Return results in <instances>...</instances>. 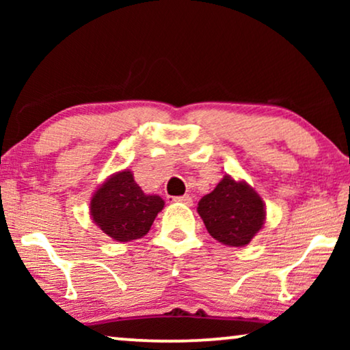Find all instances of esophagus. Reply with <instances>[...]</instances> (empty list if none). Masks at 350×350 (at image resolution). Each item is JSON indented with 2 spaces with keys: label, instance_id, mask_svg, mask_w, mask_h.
<instances>
[{
  "label": "esophagus",
  "instance_id": "34e87169",
  "mask_svg": "<svg viewBox=\"0 0 350 350\" xmlns=\"http://www.w3.org/2000/svg\"><path fill=\"white\" fill-rule=\"evenodd\" d=\"M174 202H181L185 205H193V199H191V196H176V198H174Z\"/></svg>",
  "mask_w": 350,
  "mask_h": 350
}]
</instances>
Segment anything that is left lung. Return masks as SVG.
Instances as JSON below:
<instances>
[{
  "label": "left lung",
  "mask_w": 350,
  "mask_h": 350,
  "mask_svg": "<svg viewBox=\"0 0 350 350\" xmlns=\"http://www.w3.org/2000/svg\"><path fill=\"white\" fill-rule=\"evenodd\" d=\"M198 213L210 236L228 247L250 243L266 219L261 196L245 181H236L229 175L199 200Z\"/></svg>",
  "instance_id": "left-lung-1"
}]
</instances>
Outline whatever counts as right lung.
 Instances as JSON below:
<instances>
[{"instance_id":"1","label":"right lung","mask_w":350,"mask_h":350,"mask_svg":"<svg viewBox=\"0 0 350 350\" xmlns=\"http://www.w3.org/2000/svg\"><path fill=\"white\" fill-rule=\"evenodd\" d=\"M164 200L145 194L131 170L113 174L90 199V217L102 231L118 242H131L146 236Z\"/></svg>"}]
</instances>
